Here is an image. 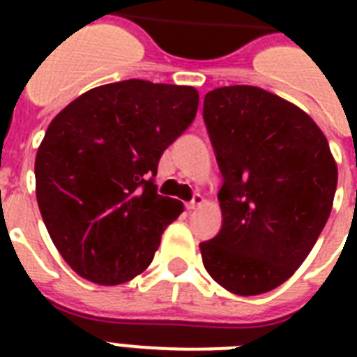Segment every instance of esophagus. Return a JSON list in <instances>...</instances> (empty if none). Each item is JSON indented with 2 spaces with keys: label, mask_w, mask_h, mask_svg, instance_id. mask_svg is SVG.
<instances>
[{
  "label": "esophagus",
  "mask_w": 357,
  "mask_h": 357,
  "mask_svg": "<svg viewBox=\"0 0 357 357\" xmlns=\"http://www.w3.org/2000/svg\"><path fill=\"white\" fill-rule=\"evenodd\" d=\"M202 204H204V198H202L200 195H195L192 196V200H190L189 204H185V206H187V209H189V211H192V209H196V207H200Z\"/></svg>",
  "instance_id": "esophagus-1"
}]
</instances>
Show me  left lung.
<instances>
[{"instance_id":"obj_1","label":"left lung","mask_w":357,"mask_h":357,"mask_svg":"<svg viewBox=\"0 0 357 357\" xmlns=\"http://www.w3.org/2000/svg\"><path fill=\"white\" fill-rule=\"evenodd\" d=\"M204 120L222 172V229L200 244L209 276L238 296L287 282L315 246L337 187L321 128L259 86H220Z\"/></svg>"}]
</instances>
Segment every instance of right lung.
<instances>
[{
    "instance_id": "add662e5",
    "label": "right lung",
    "mask_w": 357,
    "mask_h": 357,
    "mask_svg": "<svg viewBox=\"0 0 357 357\" xmlns=\"http://www.w3.org/2000/svg\"><path fill=\"white\" fill-rule=\"evenodd\" d=\"M198 102L195 86L128 79L81 94L52 120L36 151V202L81 278L119 285L150 266L183 213L181 202L157 195V165Z\"/></svg>"
}]
</instances>
